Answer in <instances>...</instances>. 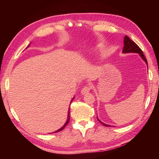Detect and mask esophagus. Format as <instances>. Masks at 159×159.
<instances>
[{"label":"esophagus","mask_w":159,"mask_h":159,"mask_svg":"<svg viewBox=\"0 0 159 159\" xmlns=\"http://www.w3.org/2000/svg\"><path fill=\"white\" fill-rule=\"evenodd\" d=\"M90 89H91V87L90 85H85L82 88L81 92L80 93H81V94H83V95H85V94H87L88 93H89L90 91Z\"/></svg>","instance_id":"esophagus-1"}]
</instances>
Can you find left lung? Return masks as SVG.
I'll list each match as a JSON object with an SVG mask.
<instances>
[{"mask_svg": "<svg viewBox=\"0 0 159 159\" xmlns=\"http://www.w3.org/2000/svg\"><path fill=\"white\" fill-rule=\"evenodd\" d=\"M123 53H129V52L138 53L139 55H140V57L142 58V60H143L147 64V60L146 57H144L142 50L140 49V48H139V47L135 43L132 41V40H130V38L127 36H125V37H124V46H123ZM98 120L102 123V124H103L104 125L107 126V127H110V126H111L109 125H107V124H105V123H103L99 119H98Z\"/></svg>", "mask_w": 159, "mask_h": 159, "instance_id": "8db88e82", "label": "left lung"}]
</instances>
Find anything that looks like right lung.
<instances>
[{"mask_svg": "<svg viewBox=\"0 0 159 159\" xmlns=\"http://www.w3.org/2000/svg\"><path fill=\"white\" fill-rule=\"evenodd\" d=\"M73 99H74V98L73 99H72V100H73ZM72 100L71 101V102H72ZM69 111H70V108L69 109V112H68V117H67V120H66V123H65V124H64L63 126H62V127H61L60 129H59V130H57V131H55V132H54V133H57V132H60V131H61V130H63V129L64 128H65V126L67 125V124H68V123H69V119H70V116H69Z\"/></svg>", "mask_w": 159, "mask_h": 159, "instance_id": "1", "label": "right lung"}]
</instances>
